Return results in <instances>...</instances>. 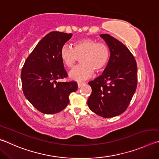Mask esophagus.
Wrapping results in <instances>:
<instances>
[{
    "mask_svg": "<svg viewBox=\"0 0 159 159\" xmlns=\"http://www.w3.org/2000/svg\"><path fill=\"white\" fill-rule=\"evenodd\" d=\"M78 85V87H79V88H80V87H82L83 85H84V83H81V82H79L77 83Z\"/></svg>",
    "mask_w": 159,
    "mask_h": 159,
    "instance_id": "34e87169",
    "label": "esophagus"
}]
</instances>
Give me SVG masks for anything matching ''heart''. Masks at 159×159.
<instances>
[{
	"label": "heart",
	"mask_w": 159,
	"mask_h": 159,
	"mask_svg": "<svg viewBox=\"0 0 159 159\" xmlns=\"http://www.w3.org/2000/svg\"><path fill=\"white\" fill-rule=\"evenodd\" d=\"M111 52L106 43L97 42L94 39L84 37L74 42L73 47L64 46L60 50V58L69 68L73 67L80 57L81 64L72 70L69 76L71 79L83 80L106 68L110 59Z\"/></svg>",
	"instance_id": "b5f03b06"
}]
</instances>
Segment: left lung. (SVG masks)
<instances>
[{
  "label": "left lung",
  "mask_w": 159,
  "mask_h": 159,
  "mask_svg": "<svg viewBox=\"0 0 159 159\" xmlns=\"http://www.w3.org/2000/svg\"><path fill=\"white\" fill-rule=\"evenodd\" d=\"M111 52L103 74L89 82V109L105 118L117 116L127 108L137 88V65L125 45L108 34H102Z\"/></svg>",
  "instance_id": "8db88e82"
}]
</instances>
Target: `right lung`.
Here are the masks:
<instances>
[{
  "label": "right lung",
  "instance_id": "add662e5",
  "mask_svg": "<svg viewBox=\"0 0 159 159\" xmlns=\"http://www.w3.org/2000/svg\"><path fill=\"white\" fill-rule=\"evenodd\" d=\"M72 36L71 33L53 31L40 40L25 61L21 79L23 92L37 110L55 114L65 109L69 96L76 91L77 83L57 82L67 76L60 58V50Z\"/></svg>",
  "mask_w": 159,
  "mask_h": 159
}]
</instances>
